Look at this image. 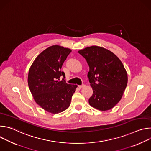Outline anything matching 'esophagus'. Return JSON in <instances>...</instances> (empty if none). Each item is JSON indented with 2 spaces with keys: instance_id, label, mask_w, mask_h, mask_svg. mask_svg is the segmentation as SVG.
Here are the masks:
<instances>
[{
  "instance_id": "esophagus-1",
  "label": "esophagus",
  "mask_w": 151,
  "mask_h": 151,
  "mask_svg": "<svg viewBox=\"0 0 151 151\" xmlns=\"http://www.w3.org/2000/svg\"><path fill=\"white\" fill-rule=\"evenodd\" d=\"M85 86V85H84V84H82V85H79L78 87H79V88H82L84 87Z\"/></svg>"
}]
</instances>
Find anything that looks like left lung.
Wrapping results in <instances>:
<instances>
[{"instance_id":"1","label":"left lung","mask_w":151,"mask_h":151,"mask_svg":"<svg viewBox=\"0 0 151 151\" xmlns=\"http://www.w3.org/2000/svg\"><path fill=\"white\" fill-rule=\"evenodd\" d=\"M78 52L90 68L88 77L93 91L90 105L101 111L113 108L121 100L127 85L122 63L112 52L99 46L85 48Z\"/></svg>"}]
</instances>
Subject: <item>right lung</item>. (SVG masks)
Masks as SVG:
<instances>
[{
  "label": "right lung",
  "mask_w": 151,
  "mask_h": 151,
  "mask_svg": "<svg viewBox=\"0 0 151 151\" xmlns=\"http://www.w3.org/2000/svg\"><path fill=\"white\" fill-rule=\"evenodd\" d=\"M71 51L58 45L51 46L37 56L29 71L28 85L35 101L52 114L68 108L78 87L59 79L61 76L65 78L61 69Z\"/></svg>",
  "instance_id": "right-lung-1"
}]
</instances>
